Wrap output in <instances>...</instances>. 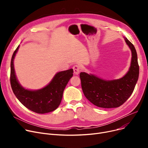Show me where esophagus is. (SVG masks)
Wrapping results in <instances>:
<instances>
[{
	"mask_svg": "<svg viewBox=\"0 0 148 148\" xmlns=\"http://www.w3.org/2000/svg\"><path fill=\"white\" fill-rule=\"evenodd\" d=\"M73 68L74 70V74L75 75H78L80 71V66L78 65H75Z\"/></svg>",
	"mask_w": 148,
	"mask_h": 148,
	"instance_id": "obj_1",
	"label": "esophagus"
}]
</instances>
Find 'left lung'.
<instances>
[{
	"label": "left lung",
	"instance_id": "left-lung-1",
	"mask_svg": "<svg viewBox=\"0 0 148 148\" xmlns=\"http://www.w3.org/2000/svg\"><path fill=\"white\" fill-rule=\"evenodd\" d=\"M132 53L130 67L127 73L117 80H105L84 72L80 74L83 94L90 103L102 108H116L122 105L133 92L138 80L139 66L136 49L124 37Z\"/></svg>",
	"mask_w": 148,
	"mask_h": 148
}]
</instances>
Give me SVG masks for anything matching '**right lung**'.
Returning a JSON list of instances; mask_svg holds the SVG:
<instances>
[{
	"label": "right lung",
	"instance_id": "right-lung-1",
	"mask_svg": "<svg viewBox=\"0 0 148 148\" xmlns=\"http://www.w3.org/2000/svg\"><path fill=\"white\" fill-rule=\"evenodd\" d=\"M18 49L19 45L14 51L11 61L10 82L15 97L23 106L36 113L44 114L56 110L60 104L67 83L73 75V69L58 73L50 83L41 89H26L18 82L14 70V59Z\"/></svg>",
	"mask_w": 148,
	"mask_h": 148
}]
</instances>
